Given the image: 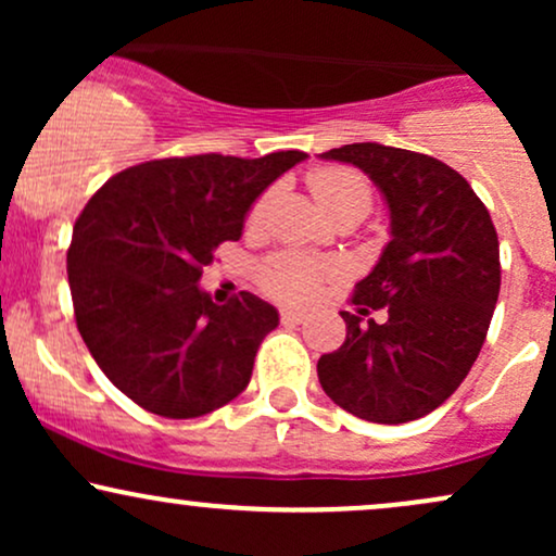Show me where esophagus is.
<instances>
[{
    "label": "esophagus",
    "instance_id": "esophagus-1",
    "mask_svg": "<svg viewBox=\"0 0 556 556\" xmlns=\"http://www.w3.org/2000/svg\"><path fill=\"white\" fill-rule=\"evenodd\" d=\"M279 318H282L285 324H300V321H305V318H308V314H305V311H300V308H282V311H279Z\"/></svg>",
    "mask_w": 556,
    "mask_h": 556
}]
</instances>
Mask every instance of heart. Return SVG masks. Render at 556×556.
Listing matches in <instances>:
<instances>
[{"label":"heart","mask_w":556,"mask_h":556,"mask_svg":"<svg viewBox=\"0 0 556 556\" xmlns=\"http://www.w3.org/2000/svg\"><path fill=\"white\" fill-rule=\"evenodd\" d=\"M311 193L318 201V206L324 208L329 216L340 214H366L371 206V188L363 180L358 172L348 167H324L308 175ZM271 193H264L253 203L248 222L258 225L264 219L266 208H269ZM329 274V264L318 261L314 256H305V253L295 251H282L274 253L258 266V285L261 290L269 292L271 298L279 300H303L316 290V285L321 282V277Z\"/></svg>","instance_id":"b5f03b06"}]
</instances>
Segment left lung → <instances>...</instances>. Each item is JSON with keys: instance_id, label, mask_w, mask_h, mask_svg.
Wrapping results in <instances>:
<instances>
[{"instance_id": "obj_1", "label": "left lung", "mask_w": 556, "mask_h": 556, "mask_svg": "<svg viewBox=\"0 0 556 556\" xmlns=\"http://www.w3.org/2000/svg\"><path fill=\"white\" fill-rule=\"evenodd\" d=\"M321 159L371 177L389 208V242L355 285L358 311H340L348 337L318 358V381L371 424L429 416L463 384L494 316L502 269L491 216L460 172L433 156L350 143Z\"/></svg>"}]
</instances>
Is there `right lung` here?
<instances>
[{
    "mask_svg": "<svg viewBox=\"0 0 556 556\" xmlns=\"http://www.w3.org/2000/svg\"><path fill=\"white\" fill-rule=\"evenodd\" d=\"M308 159L201 154L130 167L96 190L73 227L67 279L78 331L119 392L164 418H198L248 387L274 305H216L203 266L269 185Z\"/></svg>",
    "mask_w": 556,
    "mask_h": 556,
    "instance_id": "add662e5",
    "label": "right lung"
}]
</instances>
